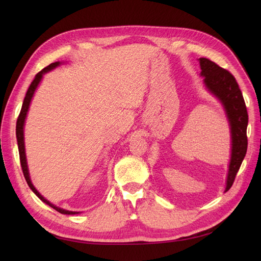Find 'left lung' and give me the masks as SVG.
I'll return each mask as SVG.
<instances>
[{"label": "left lung", "instance_id": "8db88e82", "mask_svg": "<svg viewBox=\"0 0 261 261\" xmlns=\"http://www.w3.org/2000/svg\"><path fill=\"white\" fill-rule=\"evenodd\" d=\"M206 89L222 105L230 126L231 156L224 193L231 188L247 151L248 114L242 91L234 76L206 58L198 59Z\"/></svg>", "mask_w": 261, "mask_h": 261}]
</instances>
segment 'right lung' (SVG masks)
<instances>
[{"mask_svg":"<svg viewBox=\"0 0 261 261\" xmlns=\"http://www.w3.org/2000/svg\"><path fill=\"white\" fill-rule=\"evenodd\" d=\"M61 64H62L61 62H54V63H52V64H50L49 66H46L45 68H43L41 72H39L36 75L33 83L30 84L29 88L27 90V93H26V97H25V99H23V102H22V107H21V110H20L19 116L17 118V123H16V137H17V145H18L19 159H20L22 173H23V176H25L27 184L30 187L31 191H33L39 197V199L42 200L44 203L48 204V206H50L51 208L59 211L60 213H63V215H78V213H81V212H78V211H69V210H65V209H63V208L57 207V206H55V204L50 202L48 199H45L44 197L37 191L36 187L33 184V181H31V179H30V174H29L28 164H27V158H26V150H25V137H23V127H25V122H26L27 113H28V110H29V107H30V102H31V100H33V97H34V94H35V92H36V90L38 88L39 84H40V82L42 81L44 74L50 72V70H52L54 68H57Z\"/></svg>","mask_w":261,"mask_h":261,"instance_id":"right-lung-1","label":"right lung"}]
</instances>
